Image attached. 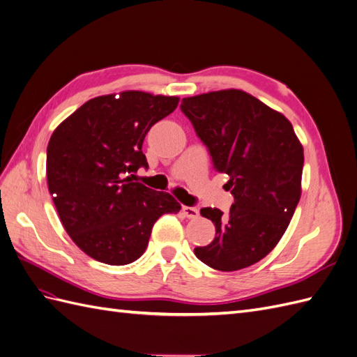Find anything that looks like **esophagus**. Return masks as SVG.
<instances>
[{
  "mask_svg": "<svg viewBox=\"0 0 357 357\" xmlns=\"http://www.w3.org/2000/svg\"><path fill=\"white\" fill-rule=\"evenodd\" d=\"M181 211H183V214H185V218H188V219H197L198 214H199L198 208H195V207H188V205H183Z\"/></svg>",
  "mask_w": 357,
  "mask_h": 357,
  "instance_id": "obj_1",
  "label": "esophagus"
}]
</instances>
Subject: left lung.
Here are the masks:
<instances>
[{"mask_svg":"<svg viewBox=\"0 0 357 357\" xmlns=\"http://www.w3.org/2000/svg\"><path fill=\"white\" fill-rule=\"evenodd\" d=\"M180 109L226 172L234 204L223 214L201 208L214 240L197 247L201 262L236 271L264 259L282 238L301 198L304 150L287 119L255 96L228 89L183 98Z\"/></svg>","mask_w":357,"mask_h":357,"instance_id":"1","label":"left lung"}]
</instances>
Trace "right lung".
<instances>
[{"instance_id": "right-lung-1", "label": "right lung", "mask_w": 357, "mask_h": 357, "mask_svg": "<svg viewBox=\"0 0 357 357\" xmlns=\"http://www.w3.org/2000/svg\"><path fill=\"white\" fill-rule=\"evenodd\" d=\"M177 96L128 91L84 102L52 134L47 186L71 240L95 261L126 265L142 256L155 222L181 205L134 181L149 168L144 137L171 114Z\"/></svg>"}]
</instances>
